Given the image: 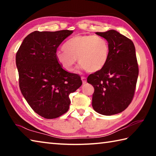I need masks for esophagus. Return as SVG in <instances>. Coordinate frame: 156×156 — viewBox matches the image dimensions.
I'll return each instance as SVG.
<instances>
[{"mask_svg":"<svg viewBox=\"0 0 156 156\" xmlns=\"http://www.w3.org/2000/svg\"><path fill=\"white\" fill-rule=\"evenodd\" d=\"M81 80H82V81H83V84L86 83L87 78H86L85 77H84V76H82V77H81Z\"/></svg>","mask_w":156,"mask_h":156,"instance_id":"esophagus-1","label":"esophagus"}]
</instances>
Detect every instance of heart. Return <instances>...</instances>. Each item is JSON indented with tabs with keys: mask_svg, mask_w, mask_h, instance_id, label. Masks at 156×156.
Here are the masks:
<instances>
[{
	"mask_svg": "<svg viewBox=\"0 0 156 156\" xmlns=\"http://www.w3.org/2000/svg\"><path fill=\"white\" fill-rule=\"evenodd\" d=\"M62 49L56 53V58L68 72H72L77 58L87 72H98L107 64L109 56V43L100 36H75L63 44Z\"/></svg>",
	"mask_w": 156,
	"mask_h": 156,
	"instance_id": "obj_1",
	"label": "heart"
}]
</instances>
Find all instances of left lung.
<instances>
[{"label": "left lung", "instance_id": "8db88e82", "mask_svg": "<svg viewBox=\"0 0 156 156\" xmlns=\"http://www.w3.org/2000/svg\"><path fill=\"white\" fill-rule=\"evenodd\" d=\"M96 34L107 41L109 56L102 69L87 78L94 87L92 106L100 114H117L128 107L135 94L139 73L135 46L115 30Z\"/></svg>", "mask_w": 156, "mask_h": 156}]
</instances>
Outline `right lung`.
<instances>
[{
  "label": "right lung",
  "instance_id": "obj_1",
  "mask_svg": "<svg viewBox=\"0 0 156 156\" xmlns=\"http://www.w3.org/2000/svg\"><path fill=\"white\" fill-rule=\"evenodd\" d=\"M72 30L35 31L23 40L16 56L23 96L34 112L47 119L69 109V94L82 85L80 76L69 73L56 58L57 48Z\"/></svg>",
  "mask_w": 156,
  "mask_h": 156
}]
</instances>
